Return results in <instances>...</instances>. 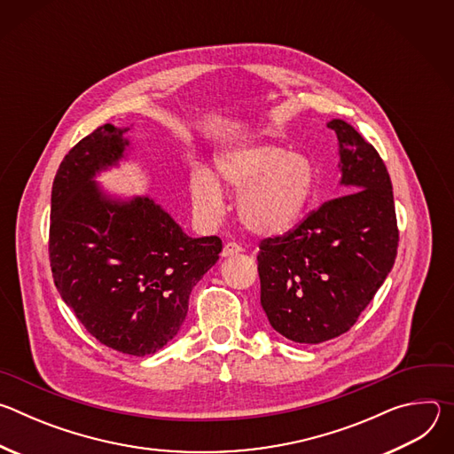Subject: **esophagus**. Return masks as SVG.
<instances>
[{
	"instance_id": "1",
	"label": "esophagus",
	"mask_w": 454,
	"mask_h": 454,
	"mask_svg": "<svg viewBox=\"0 0 454 454\" xmlns=\"http://www.w3.org/2000/svg\"><path fill=\"white\" fill-rule=\"evenodd\" d=\"M240 251H244V247L240 246V244H237V242H226L224 244V247H223V251H221V256H231V254H237V253H240Z\"/></svg>"
}]
</instances>
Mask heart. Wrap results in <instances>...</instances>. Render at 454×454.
Here are the masks:
<instances>
[{
  "label": "heart",
  "instance_id": "obj_1",
  "mask_svg": "<svg viewBox=\"0 0 454 454\" xmlns=\"http://www.w3.org/2000/svg\"><path fill=\"white\" fill-rule=\"evenodd\" d=\"M217 172L239 193L242 224L261 237L289 233L307 212L317 184L312 160L287 153L270 142H246L226 149L215 160ZM192 203L207 217L223 212L224 193L208 168H196L190 177Z\"/></svg>",
  "mask_w": 454,
  "mask_h": 454
}]
</instances>
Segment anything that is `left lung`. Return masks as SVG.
<instances>
[{
  "label": "left lung",
  "instance_id": "8db88e82",
  "mask_svg": "<svg viewBox=\"0 0 454 454\" xmlns=\"http://www.w3.org/2000/svg\"><path fill=\"white\" fill-rule=\"evenodd\" d=\"M327 127L340 144L343 196L287 235L264 239L256 254L271 327L307 345L350 331L392 271L399 246L392 179L379 153L345 120Z\"/></svg>",
  "mask_w": 454,
  "mask_h": 454
}]
</instances>
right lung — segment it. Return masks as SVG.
<instances>
[{
  "label": "right lung",
  "mask_w": 454,
  "mask_h": 454,
  "mask_svg": "<svg viewBox=\"0 0 454 454\" xmlns=\"http://www.w3.org/2000/svg\"><path fill=\"white\" fill-rule=\"evenodd\" d=\"M129 127L104 123L59 165L50 266L86 331L129 356L163 348L181 329L192 287L219 261V237H188L151 198L114 200L95 183L125 156Z\"/></svg>",
  "instance_id": "add662e5"
}]
</instances>
